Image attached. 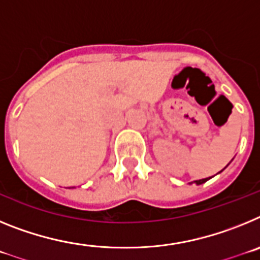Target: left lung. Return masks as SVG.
Listing matches in <instances>:
<instances>
[{
    "instance_id": "8db88e82",
    "label": "left lung",
    "mask_w": 260,
    "mask_h": 260,
    "mask_svg": "<svg viewBox=\"0 0 260 260\" xmlns=\"http://www.w3.org/2000/svg\"><path fill=\"white\" fill-rule=\"evenodd\" d=\"M210 178H211V177H210ZM210 178H203V180H198V181H194V182H195V183H197V185H202V183H204V182H206V181H208V180H210Z\"/></svg>"
}]
</instances>
